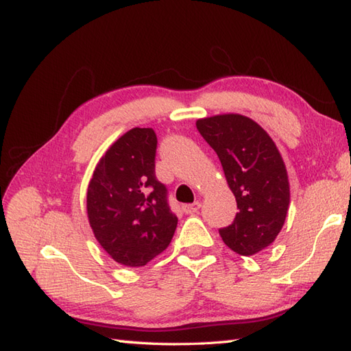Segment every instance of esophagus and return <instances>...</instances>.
<instances>
[{
    "instance_id": "esophagus-1",
    "label": "esophagus",
    "mask_w": 351,
    "mask_h": 351,
    "mask_svg": "<svg viewBox=\"0 0 351 351\" xmlns=\"http://www.w3.org/2000/svg\"><path fill=\"white\" fill-rule=\"evenodd\" d=\"M200 206H202V204L200 202H195V204H185L182 205V211L185 214H195L200 210Z\"/></svg>"
}]
</instances>
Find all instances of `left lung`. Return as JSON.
I'll list each match as a JSON object with an SVG mask.
<instances>
[{"label": "left lung", "mask_w": 351, "mask_h": 351, "mask_svg": "<svg viewBox=\"0 0 351 351\" xmlns=\"http://www.w3.org/2000/svg\"><path fill=\"white\" fill-rule=\"evenodd\" d=\"M197 131L221 162L238 213L219 229L223 243L238 255L267 249L285 223L289 205L287 167L271 137L241 114L199 119Z\"/></svg>", "instance_id": "left-lung-1"}]
</instances>
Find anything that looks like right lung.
I'll return each instance as SVG.
<instances>
[{"instance_id": "1", "label": "right lung", "mask_w": 351, "mask_h": 351, "mask_svg": "<svg viewBox=\"0 0 351 351\" xmlns=\"http://www.w3.org/2000/svg\"><path fill=\"white\" fill-rule=\"evenodd\" d=\"M156 134L132 128L110 146L87 189L95 238L116 263L143 267L167 249L178 217L155 176Z\"/></svg>"}]
</instances>
